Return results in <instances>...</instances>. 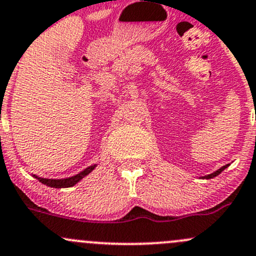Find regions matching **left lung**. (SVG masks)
<instances>
[{
    "label": "left lung",
    "instance_id": "1",
    "mask_svg": "<svg viewBox=\"0 0 256 256\" xmlns=\"http://www.w3.org/2000/svg\"><path fill=\"white\" fill-rule=\"evenodd\" d=\"M230 166V164H226V166H222V168H220V169H218V170H216V172H214V173H212V174H208V176H204V179H211V178H214V176H218V174H220V173H222V172H223V170H224V169H226V168H227V166Z\"/></svg>",
    "mask_w": 256,
    "mask_h": 256
}]
</instances>
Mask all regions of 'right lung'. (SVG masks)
Here are the masks:
<instances>
[{"label": "right lung", "instance_id": "add662e5", "mask_svg": "<svg viewBox=\"0 0 256 256\" xmlns=\"http://www.w3.org/2000/svg\"><path fill=\"white\" fill-rule=\"evenodd\" d=\"M96 164H94V166H88V168H86L84 170L80 172V173L77 174V176H74L71 178H66V179H45V178H39L36 176H36L40 182L48 185V186L58 188V189H60V188H71V186H74V184H77L80 179H83L86 176H88V174H90V172L96 168Z\"/></svg>", "mask_w": 256, "mask_h": 256}]
</instances>
